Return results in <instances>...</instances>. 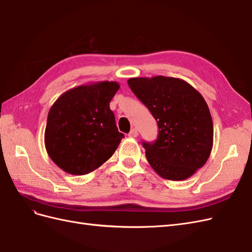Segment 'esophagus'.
I'll list each match as a JSON object with an SVG mask.
<instances>
[{"label": "esophagus", "instance_id": "34e87169", "mask_svg": "<svg viewBox=\"0 0 252 252\" xmlns=\"http://www.w3.org/2000/svg\"><path fill=\"white\" fill-rule=\"evenodd\" d=\"M138 134H139L138 129L132 128L131 130H130V132L128 133V136H130V138H136V136H138Z\"/></svg>", "mask_w": 252, "mask_h": 252}]
</instances>
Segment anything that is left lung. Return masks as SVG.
I'll list each match as a JSON object with an SVG mask.
<instances>
[{
	"instance_id": "8db88e82",
	"label": "left lung",
	"mask_w": 252,
	"mask_h": 252,
	"mask_svg": "<svg viewBox=\"0 0 252 252\" xmlns=\"http://www.w3.org/2000/svg\"><path fill=\"white\" fill-rule=\"evenodd\" d=\"M128 85L158 122L155 143H143L146 158L159 177L184 181L207 162L213 123L202 94L186 81L157 75L131 78Z\"/></svg>"
}]
</instances>
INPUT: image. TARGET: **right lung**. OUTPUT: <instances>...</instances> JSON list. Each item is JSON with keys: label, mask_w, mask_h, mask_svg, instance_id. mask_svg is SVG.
<instances>
[{"label": "right lung", "mask_w": 252, "mask_h": 252, "mask_svg": "<svg viewBox=\"0 0 252 252\" xmlns=\"http://www.w3.org/2000/svg\"><path fill=\"white\" fill-rule=\"evenodd\" d=\"M118 82L101 81L71 88L50 107L45 128V148L65 172L83 175L102 166L121 140L109 103Z\"/></svg>", "instance_id": "right-lung-1"}]
</instances>
